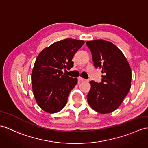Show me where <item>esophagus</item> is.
I'll return each mask as SVG.
<instances>
[{
    "label": "esophagus",
    "instance_id": "1",
    "mask_svg": "<svg viewBox=\"0 0 148 148\" xmlns=\"http://www.w3.org/2000/svg\"><path fill=\"white\" fill-rule=\"evenodd\" d=\"M78 80H79V81H80V82H85V81H86V80H85V79H84L83 78H82L81 77H78Z\"/></svg>",
    "mask_w": 148,
    "mask_h": 148
}]
</instances>
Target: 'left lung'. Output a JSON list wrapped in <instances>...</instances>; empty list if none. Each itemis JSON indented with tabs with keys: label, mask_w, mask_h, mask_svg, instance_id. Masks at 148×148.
<instances>
[{
	"label": "left lung",
	"mask_w": 148,
	"mask_h": 148,
	"mask_svg": "<svg viewBox=\"0 0 148 148\" xmlns=\"http://www.w3.org/2000/svg\"><path fill=\"white\" fill-rule=\"evenodd\" d=\"M90 50L93 65L102 68V82H90L88 103L100 114L116 110L131 88L132 73L124 54L117 47L103 39L86 42Z\"/></svg>",
	"instance_id": "8db88e82"
}]
</instances>
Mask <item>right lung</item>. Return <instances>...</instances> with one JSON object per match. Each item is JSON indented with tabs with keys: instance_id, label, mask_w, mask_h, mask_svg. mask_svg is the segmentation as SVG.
<instances>
[{
	"instance_id": "obj_1",
	"label": "right lung",
	"mask_w": 148,
	"mask_h": 148,
	"mask_svg": "<svg viewBox=\"0 0 148 148\" xmlns=\"http://www.w3.org/2000/svg\"><path fill=\"white\" fill-rule=\"evenodd\" d=\"M85 43L68 38L53 43L39 54L31 73L32 88L38 106L48 113H56L66 106L77 78L63 74L73 66L72 58Z\"/></svg>"
}]
</instances>
